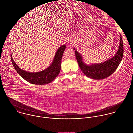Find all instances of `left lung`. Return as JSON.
<instances>
[{
    "instance_id": "obj_1",
    "label": "left lung",
    "mask_w": 133,
    "mask_h": 133,
    "mask_svg": "<svg viewBox=\"0 0 133 133\" xmlns=\"http://www.w3.org/2000/svg\"><path fill=\"white\" fill-rule=\"evenodd\" d=\"M120 40L119 48L115 56L100 64L91 65L85 64L82 61L81 56L74 49L78 65L85 75L89 78L98 80L104 79L114 73L119 65L123 55V44L121 35Z\"/></svg>"
}]
</instances>
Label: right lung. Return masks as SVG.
Masks as SVG:
<instances>
[{"instance_id": "add662e5", "label": "right lung", "mask_w": 133, "mask_h": 133, "mask_svg": "<svg viewBox=\"0 0 133 133\" xmlns=\"http://www.w3.org/2000/svg\"><path fill=\"white\" fill-rule=\"evenodd\" d=\"M65 48V45L60 46L57 50L52 64L46 69L39 72L30 73L21 70L15 63L11 54V60L15 70L24 80L34 84H45L53 81L59 74L61 59Z\"/></svg>"}]
</instances>
